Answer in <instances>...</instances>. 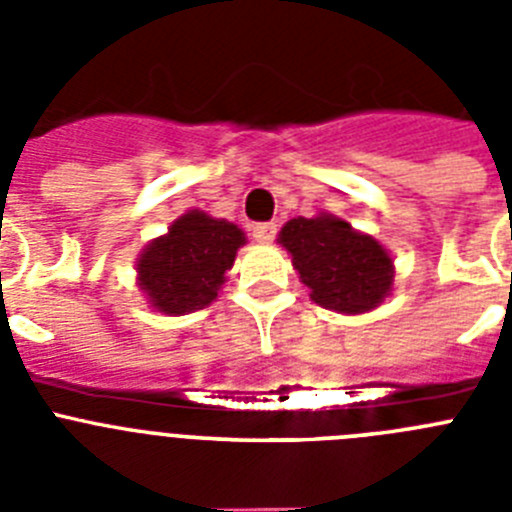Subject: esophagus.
I'll return each instance as SVG.
<instances>
[{"mask_svg":"<svg viewBox=\"0 0 512 512\" xmlns=\"http://www.w3.org/2000/svg\"><path fill=\"white\" fill-rule=\"evenodd\" d=\"M277 238V225L274 223H259L253 228V241L256 243H271Z\"/></svg>","mask_w":512,"mask_h":512,"instance_id":"esophagus-1","label":"esophagus"}]
</instances>
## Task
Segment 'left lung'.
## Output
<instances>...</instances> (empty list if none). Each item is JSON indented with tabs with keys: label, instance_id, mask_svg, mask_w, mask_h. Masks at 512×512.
Segmentation results:
<instances>
[{
	"label": "left lung",
	"instance_id": "obj_1",
	"mask_svg": "<svg viewBox=\"0 0 512 512\" xmlns=\"http://www.w3.org/2000/svg\"><path fill=\"white\" fill-rule=\"evenodd\" d=\"M277 241L292 256L310 300L325 310L361 315L392 295V253L374 235L351 228L341 217L330 212L292 217Z\"/></svg>",
	"mask_w": 512,
	"mask_h": 512
}]
</instances>
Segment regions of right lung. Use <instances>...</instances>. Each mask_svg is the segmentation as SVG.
Listing matches in <instances>:
<instances>
[{"label":"right lung","instance_id":"add662e5","mask_svg":"<svg viewBox=\"0 0 512 512\" xmlns=\"http://www.w3.org/2000/svg\"><path fill=\"white\" fill-rule=\"evenodd\" d=\"M246 233L223 217L187 210L169 233L143 246L135 271L148 305L164 315H187L217 300Z\"/></svg>","mask_w":512,"mask_h":512}]
</instances>
